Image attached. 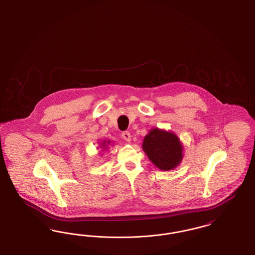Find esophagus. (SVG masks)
<instances>
[{"instance_id": "esophagus-1", "label": "esophagus", "mask_w": 255, "mask_h": 255, "mask_svg": "<svg viewBox=\"0 0 255 255\" xmlns=\"http://www.w3.org/2000/svg\"><path fill=\"white\" fill-rule=\"evenodd\" d=\"M122 137L124 140L126 141H130L131 140V133H129L128 131H125L122 133Z\"/></svg>"}]
</instances>
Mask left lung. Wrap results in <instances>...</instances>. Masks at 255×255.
I'll use <instances>...</instances> for the list:
<instances>
[{"label":"left lung","mask_w":255,"mask_h":255,"mask_svg":"<svg viewBox=\"0 0 255 255\" xmlns=\"http://www.w3.org/2000/svg\"><path fill=\"white\" fill-rule=\"evenodd\" d=\"M142 150L158 169H175L183 158V146L178 135L171 131L152 128L142 142Z\"/></svg>","instance_id":"1"}]
</instances>
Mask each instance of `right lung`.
<instances>
[{"mask_svg": "<svg viewBox=\"0 0 255 255\" xmlns=\"http://www.w3.org/2000/svg\"><path fill=\"white\" fill-rule=\"evenodd\" d=\"M110 144H111V141H110V140H103V141L99 144V147L102 148V150L104 151V150L107 149V147H108V145H110ZM112 145H113V144H112Z\"/></svg>", "mask_w": 255, "mask_h": 255, "instance_id": "1", "label": "right lung"}]
</instances>
